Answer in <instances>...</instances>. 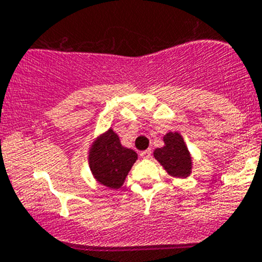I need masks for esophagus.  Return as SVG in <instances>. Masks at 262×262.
<instances>
[{
    "instance_id": "34e87169",
    "label": "esophagus",
    "mask_w": 262,
    "mask_h": 262,
    "mask_svg": "<svg viewBox=\"0 0 262 262\" xmlns=\"http://www.w3.org/2000/svg\"><path fill=\"white\" fill-rule=\"evenodd\" d=\"M140 157H141L142 159H149V158L151 157V150H150V149L144 150V151L140 152Z\"/></svg>"
}]
</instances>
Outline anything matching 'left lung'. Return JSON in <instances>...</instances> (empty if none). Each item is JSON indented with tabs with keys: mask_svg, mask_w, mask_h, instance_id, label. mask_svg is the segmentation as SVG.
I'll use <instances>...</instances> for the list:
<instances>
[{
	"mask_svg": "<svg viewBox=\"0 0 262 262\" xmlns=\"http://www.w3.org/2000/svg\"><path fill=\"white\" fill-rule=\"evenodd\" d=\"M164 145L154 150V158L167 173L176 178H186L192 173V157L178 131H169L163 136Z\"/></svg>",
	"mask_w": 262,
	"mask_h": 262,
	"instance_id": "8db88e82",
	"label": "left lung"
}]
</instances>
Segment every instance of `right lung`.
Listing matches in <instances>:
<instances>
[{
  "mask_svg": "<svg viewBox=\"0 0 262 262\" xmlns=\"http://www.w3.org/2000/svg\"><path fill=\"white\" fill-rule=\"evenodd\" d=\"M136 160V151L123 146L112 127L95 137L88 150L93 177L98 183L112 190H117L125 183Z\"/></svg>",
  "mask_w": 262,
  "mask_h": 262,
  "instance_id": "right-lung-1",
  "label": "right lung"
}]
</instances>
